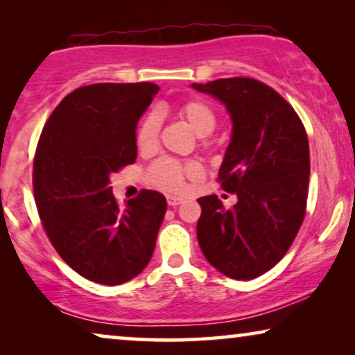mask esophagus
<instances>
[{
  "mask_svg": "<svg viewBox=\"0 0 355 355\" xmlns=\"http://www.w3.org/2000/svg\"><path fill=\"white\" fill-rule=\"evenodd\" d=\"M166 200H168V205L169 207H178L179 203H182V198L181 197H176V196H168Z\"/></svg>",
  "mask_w": 355,
  "mask_h": 355,
  "instance_id": "1",
  "label": "esophagus"
}]
</instances>
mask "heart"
I'll return each instance as SVG.
<instances>
[{
  "label": "heart",
  "mask_w": 355,
  "mask_h": 355,
  "mask_svg": "<svg viewBox=\"0 0 355 355\" xmlns=\"http://www.w3.org/2000/svg\"><path fill=\"white\" fill-rule=\"evenodd\" d=\"M178 116L187 123L198 137H208L216 129L218 116L211 105L200 98L182 101L178 106ZM162 119L158 113H148L135 129V147L139 153L148 155L157 148ZM203 174L202 164L196 159L159 158L147 171V181L164 192H181L187 179H198Z\"/></svg>",
  "instance_id": "b5f03b06"
}]
</instances>
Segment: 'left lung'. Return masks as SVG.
I'll return each instance as SVG.
<instances>
[{"instance_id": "obj_1", "label": "left lung", "mask_w": 355, "mask_h": 355, "mask_svg": "<svg viewBox=\"0 0 355 355\" xmlns=\"http://www.w3.org/2000/svg\"><path fill=\"white\" fill-rule=\"evenodd\" d=\"M193 89L221 100L232 139L216 181L237 196L225 208L216 196L198 198L197 239L205 259L232 279L273 268L297 236L307 211L310 153L295 110L252 77L216 79Z\"/></svg>"}]
</instances>
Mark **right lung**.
Returning <instances> with one entry per match:
<instances>
[{"label":"right lung","mask_w":355,"mask_h":355,"mask_svg":"<svg viewBox=\"0 0 355 355\" xmlns=\"http://www.w3.org/2000/svg\"><path fill=\"white\" fill-rule=\"evenodd\" d=\"M158 90L152 82L79 87L38 139L32 184L43 230L61 259L94 283H125L153 255L166 198L142 189L119 207L110 176L135 162V128Z\"/></svg>","instance_id":"add662e5"}]
</instances>
